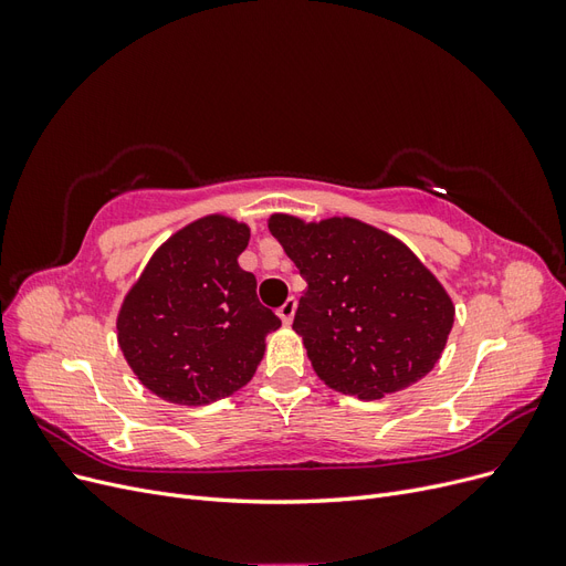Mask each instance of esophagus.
Segmentation results:
<instances>
[{"instance_id":"obj_1","label":"esophagus","mask_w":566,"mask_h":566,"mask_svg":"<svg viewBox=\"0 0 566 566\" xmlns=\"http://www.w3.org/2000/svg\"><path fill=\"white\" fill-rule=\"evenodd\" d=\"M295 310H297V300H295V297H287V300L281 304V310H279L281 321H283V323H290V321H293Z\"/></svg>"}]
</instances>
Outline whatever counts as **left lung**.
Returning <instances> with one entry per match:
<instances>
[{
    "label": "left lung",
    "mask_w": 566,
    "mask_h": 566,
    "mask_svg": "<svg viewBox=\"0 0 566 566\" xmlns=\"http://www.w3.org/2000/svg\"><path fill=\"white\" fill-rule=\"evenodd\" d=\"M269 231L306 281L293 328L325 385L380 399L434 368L455 310L401 241L347 217L273 214Z\"/></svg>",
    "instance_id": "1"
}]
</instances>
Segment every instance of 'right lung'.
I'll list each match as a JSON object with an SVG mask.
<instances>
[{"mask_svg":"<svg viewBox=\"0 0 566 566\" xmlns=\"http://www.w3.org/2000/svg\"><path fill=\"white\" fill-rule=\"evenodd\" d=\"M250 229L205 217L153 254L117 316L127 364L169 403L202 406L250 382L281 318L238 266Z\"/></svg>","mask_w":566,"mask_h":566,"instance_id":"1","label":"right lung"}]
</instances>
